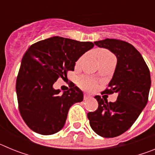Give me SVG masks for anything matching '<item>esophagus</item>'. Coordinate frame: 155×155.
<instances>
[{
	"label": "esophagus",
	"instance_id": "obj_1",
	"mask_svg": "<svg viewBox=\"0 0 155 155\" xmlns=\"http://www.w3.org/2000/svg\"><path fill=\"white\" fill-rule=\"evenodd\" d=\"M91 98V96L90 95V94H84V100H87V99H88V98Z\"/></svg>",
	"mask_w": 155,
	"mask_h": 155
}]
</instances>
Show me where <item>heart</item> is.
I'll return each instance as SVG.
<instances>
[{"instance_id":"1","label":"heart","mask_w":155,"mask_h":155,"mask_svg":"<svg viewBox=\"0 0 155 155\" xmlns=\"http://www.w3.org/2000/svg\"><path fill=\"white\" fill-rule=\"evenodd\" d=\"M114 56L110 53V52L107 51V50H102L98 53V61L101 60H105V59L108 58H113ZM82 58H80L78 61L77 64H79L81 61ZM78 84L82 89L86 90V91H92L94 90L97 86V82L94 80V79L91 78L89 77L84 76L80 78L78 80Z\"/></svg>"}]
</instances>
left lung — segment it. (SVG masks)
Instances as JSON below:
<instances>
[{"label":"left lung","instance_id":"1","mask_svg":"<svg viewBox=\"0 0 155 155\" xmlns=\"http://www.w3.org/2000/svg\"><path fill=\"white\" fill-rule=\"evenodd\" d=\"M117 58L113 78L102 94L118 93L116 102L96 95L98 109L87 113L91 129L102 137H115L130 128L144 109L150 87V71L141 54L129 42L115 39L94 42Z\"/></svg>","mask_w":155,"mask_h":155}]
</instances>
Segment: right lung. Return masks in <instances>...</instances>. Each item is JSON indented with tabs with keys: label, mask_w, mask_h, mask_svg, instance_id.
Returning a JSON list of instances; mask_svg holds the SVG:
<instances>
[{
	"label": "right lung",
	"mask_w": 155,
	"mask_h": 155,
	"mask_svg": "<svg viewBox=\"0 0 155 155\" xmlns=\"http://www.w3.org/2000/svg\"><path fill=\"white\" fill-rule=\"evenodd\" d=\"M91 42L60 36L35 42L21 60L16 80L18 109L26 125L42 135H51L64 127L71 105L83 101V92L74 84L61 93L53 84L67 78L76 62L93 48Z\"/></svg>",
	"instance_id": "obj_1"
}]
</instances>
